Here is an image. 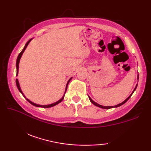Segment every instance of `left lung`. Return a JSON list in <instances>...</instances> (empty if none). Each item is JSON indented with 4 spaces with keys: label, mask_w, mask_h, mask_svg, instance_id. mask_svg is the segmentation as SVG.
I'll return each instance as SVG.
<instances>
[{
    "label": "left lung",
    "mask_w": 151,
    "mask_h": 151,
    "mask_svg": "<svg viewBox=\"0 0 151 151\" xmlns=\"http://www.w3.org/2000/svg\"><path fill=\"white\" fill-rule=\"evenodd\" d=\"M139 78V76H137V78ZM137 85H136V87L135 88V89H134V90L133 91V92H132V94H131L130 96H129V97H128L127 99H126V100H125L124 101H123V102H121V104H117V105H115V106H102V105H100V104H97V102H94L92 100V99L90 98V97H89V96H88V97H89V100H90V101L92 102V103L94 105H95V106H98V107H99V108H104V109H110V108H117V107H119V106H121V105H123V104H124L125 103V102H126L128 100H129V99H130V97H131V96H132V95L133 94V93H134V91H135L136 90V88H137Z\"/></svg>",
    "instance_id": "obj_1"
}]
</instances>
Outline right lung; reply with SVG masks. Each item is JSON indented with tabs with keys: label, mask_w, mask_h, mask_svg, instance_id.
Wrapping results in <instances>:
<instances>
[{
	"label": "right lung",
	"mask_w": 151,
	"mask_h": 151,
	"mask_svg": "<svg viewBox=\"0 0 151 151\" xmlns=\"http://www.w3.org/2000/svg\"><path fill=\"white\" fill-rule=\"evenodd\" d=\"M30 41H31V40H30L29 41H28V42L26 43V45H25V46H24V47L23 48V49L22 50V51L21 52L19 53V54L18 55V57H17V61H16V68H17V74H16V76H17V75H18V70H19V61H20V59H21V56H22V53L24 52V51L25 50V49H26V48H27V47L28 46V45L29 44V43L30 42ZM71 78H70L69 80V81H68V82H67V86H66V89H65V93H66V91H67V86H68V84H69V81H70V80H71ZM15 82H16V85H17V88H18V89H19V91H20L21 93H22V95L24 96V98L27 99V101H28V102H29L31 104H32V105H34V106H37V107H42V108H50V107H52V106H55V105H56V104H59L60 102H62V101H63V98H64V96L63 97L60 99V101H57L56 102H54V103H53V104H49V105H39V104H35V103H34V102H31L30 101H29L28 100V99H27L26 97H25V96L24 95V94H23V93L22 92V91H21V88H20V86H19V82H18V80L17 79H16V81H15Z\"/></svg>",
	"instance_id": "right-lung-1"
}]
</instances>
